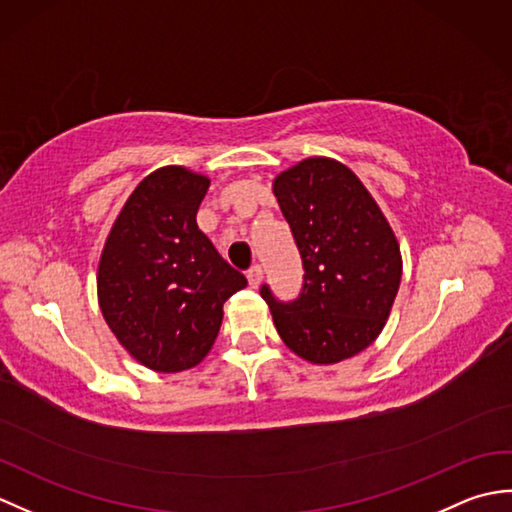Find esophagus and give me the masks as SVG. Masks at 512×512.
<instances>
[{
    "label": "esophagus",
    "instance_id": "esophagus-1",
    "mask_svg": "<svg viewBox=\"0 0 512 512\" xmlns=\"http://www.w3.org/2000/svg\"><path fill=\"white\" fill-rule=\"evenodd\" d=\"M262 275H264V270H262V266H259V264H255L253 268L248 270L246 277H248L250 288H257L259 284H262Z\"/></svg>",
    "mask_w": 512,
    "mask_h": 512
}]
</instances>
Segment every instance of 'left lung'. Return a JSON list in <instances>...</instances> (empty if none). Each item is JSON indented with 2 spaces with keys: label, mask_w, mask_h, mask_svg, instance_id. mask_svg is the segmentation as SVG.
<instances>
[{
  "label": "left lung",
  "mask_w": 512,
  "mask_h": 512,
  "mask_svg": "<svg viewBox=\"0 0 512 512\" xmlns=\"http://www.w3.org/2000/svg\"><path fill=\"white\" fill-rule=\"evenodd\" d=\"M273 193L303 259V290L262 297L292 352L314 365L352 358L383 332L398 295L402 257L387 217L343 162L312 156L281 171Z\"/></svg>",
  "instance_id": "left-lung-1"
}]
</instances>
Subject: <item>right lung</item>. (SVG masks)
Segmentation results:
<instances>
[{"mask_svg":"<svg viewBox=\"0 0 512 512\" xmlns=\"http://www.w3.org/2000/svg\"><path fill=\"white\" fill-rule=\"evenodd\" d=\"M209 184L187 167L151 171L118 213L99 259L103 319L154 372L198 365L220 332L224 301L248 284L195 222Z\"/></svg>","mask_w":512,"mask_h":512,"instance_id":"obj_1","label":"right lung"}]
</instances>
